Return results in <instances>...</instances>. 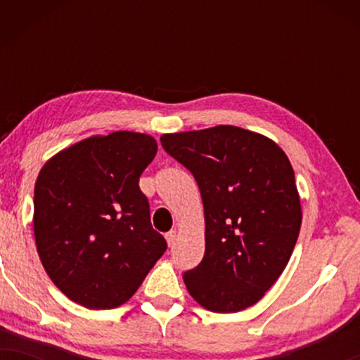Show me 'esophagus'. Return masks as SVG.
<instances>
[{
    "mask_svg": "<svg viewBox=\"0 0 360 360\" xmlns=\"http://www.w3.org/2000/svg\"><path fill=\"white\" fill-rule=\"evenodd\" d=\"M175 238H176V233L175 231H169V233L165 234V239H167V244L172 245L175 243Z\"/></svg>",
    "mask_w": 360,
    "mask_h": 360,
    "instance_id": "34e87169",
    "label": "esophagus"
}]
</instances>
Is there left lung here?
<instances>
[{
    "instance_id": "obj_1",
    "label": "left lung",
    "mask_w": 360,
    "mask_h": 360,
    "mask_svg": "<svg viewBox=\"0 0 360 360\" xmlns=\"http://www.w3.org/2000/svg\"><path fill=\"white\" fill-rule=\"evenodd\" d=\"M162 147L193 174L205 208V255L184 274L195 302L214 313L252 307L287 267L302 205L285 152L236 126L175 132Z\"/></svg>"
}]
</instances>
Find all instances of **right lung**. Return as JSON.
<instances>
[{
    "instance_id": "add662e5",
    "label": "right lung",
    "mask_w": 360,
    "mask_h": 360,
    "mask_svg": "<svg viewBox=\"0 0 360 360\" xmlns=\"http://www.w3.org/2000/svg\"><path fill=\"white\" fill-rule=\"evenodd\" d=\"M157 142L142 132L91 136L57 152L34 186L37 254L56 287L90 309L121 307L165 252L139 176Z\"/></svg>"
}]
</instances>
